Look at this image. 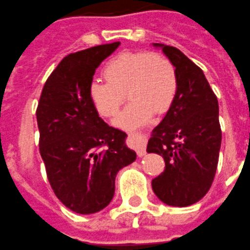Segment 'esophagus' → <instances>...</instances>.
<instances>
[{
  "instance_id": "obj_1",
  "label": "esophagus",
  "mask_w": 250,
  "mask_h": 250,
  "mask_svg": "<svg viewBox=\"0 0 250 250\" xmlns=\"http://www.w3.org/2000/svg\"><path fill=\"white\" fill-rule=\"evenodd\" d=\"M129 137V143L132 149H134L137 151L138 156H144L146 154L145 151V145H146V137L144 134H142L140 132L137 133H129L128 134Z\"/></svg>"
}]
</instances>
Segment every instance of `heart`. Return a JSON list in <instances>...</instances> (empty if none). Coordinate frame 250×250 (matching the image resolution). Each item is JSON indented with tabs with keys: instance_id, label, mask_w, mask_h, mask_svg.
<instances>
[{
	"instance_id": "heart-1",
	"label": "heart",
	"mask_w": 250,
	"mask_h": 250,
	"mask_svg": "<svg viewBox=\"0 0 250 250\" xmlns=\"http://www.w3.org/2000/svg\"><path fill=\"white\" fill-rule=\"evenodd\" d=\"M105 82L89 85V99L104 118L118 115L125 101L132 103L117 120V125L133 129L145 125L152 112L168 111L178 90L174 64L159 52H122L111 58L103 68Z\"/></svg>"
}]
</instances>
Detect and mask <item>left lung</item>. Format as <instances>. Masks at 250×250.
Masks as SVG:
<instances>
[{
  "instance_id": "1",
  "label": "left lung",
  "mask_w": 250,
  "mask_h": 250,
  "mask_svg": "<svg viewBox=\"0 0 250 250\" xmlns=\"http://www.w3.org/2000/svg\"><path fill=\"white\" fill-rule=\"evenodd\" d=\"M161 46L174 64L178 90L147 143L146 151L164 157L165 169L152 190L171 207H189L211 187L221 146L219 103L202 69L173 46Z\"/></svg>"
}]
</instances>
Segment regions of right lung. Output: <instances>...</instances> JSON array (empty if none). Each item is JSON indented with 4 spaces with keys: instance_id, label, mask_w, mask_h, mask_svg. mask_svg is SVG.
Segmentation results:
<instances>
[{
    "instance_id": "obj_1",
    "label": "right lung",
    "mask_w": 250,
    "mask_h": 250,
    "mask_svg": "<svg viewBox=\"0 0 250 250\" xmlns=\"http://www.w3.org/2000/svg\"><path fill=\"white\" fill-rule=\"evenodd\" d=\"M120 46L69 53L50 74L36 108L39 149L56 197L77 214H94L115 194L116 174L137 157L125 132L99 117L89 99L96 68Z\"/></svg>"
}]
</instances>
